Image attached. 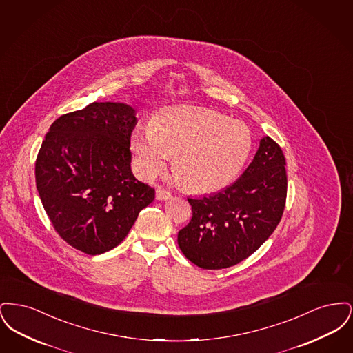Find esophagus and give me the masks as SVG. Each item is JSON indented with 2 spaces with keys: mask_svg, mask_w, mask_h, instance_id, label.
Returning a JSON list of instances; mask_svg holds the SVG:
<instances>
[{
  "mask_svg": "<svg viewBox=\"0 0 353 353\" xmlns=\"http://www.w3.org/2000/svg\"><path fill=\"white\" fill-rule=\"evenodd\" d=\"M170 197H172L170 192L165 190V189H161V188H159V189L156 190V199H157L159 201H165V200H169Z\"/></svg>",
  "mask_w": 353,
  "mask_h": 353,
  "instance_id": "34e87169",
  "label": "esophagus"
}]
</instances>
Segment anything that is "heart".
Wrapping results in <instances>:
<instances>
[{
	"instance_id": "heart-1",
	"label": "heart",
	"mask_w": 353,
	"mask_h": 353,
	"mask_svg": "<svg viewBox=\"0 0 353 353\" xmlns=\"http://www.w3.org/2000/svg\"><path fill=\"white\" fill-rule=\"evenodd\" d=\"M252 144L246 124L203 108L172 110L131 134L134 165L143 179L157 176L173 156L177 180L194 193H213L230 184Z\"/></svg>"
}]
</instances>
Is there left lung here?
Wrapping results in <instances>:
<instances>
[{
  "label": "left lung",
  "mask_w": 353,
  "mask_h": 353,
  "mask_svg": "<svg viewBox=\"0 0 353 353\" xmlns=\"http://www.w3.org/2000/svg\"><path fill=\"white\" fill-rule=\"evenodd\" d=\"M285 154L263 136L250 165L234 184L202 199H188L192 219L177 235L185 256L206 270L226 269L256 252L285 210Z\"/></svg>",
  "instance_id": "8db88e82"
}]
</instances>
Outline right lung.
I'll use <instances>...</instances> for the list:
<instances>
[{
    "label": "right lung",
    "instance_id": "add662e5",
    "mask_svg": "<svg viewBox=\"0 0 353 353\" xmlns=\"http://www.w3.org/2000/svg\"><path fill=\"white\" fill-rule=\"evenodd\" d=\"M136 111L94 101L51 124L35 161V183L57 233L77 250L98 255L130 233L154 189L134 179L131 134Z\"/></svg>",
    "mask_w": 353,
    "mask_h": 353
}]
</instances>
